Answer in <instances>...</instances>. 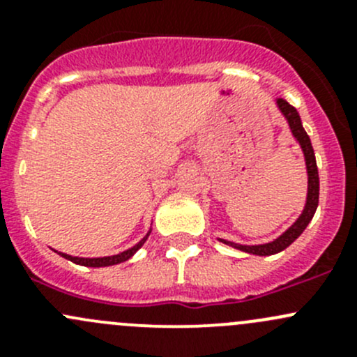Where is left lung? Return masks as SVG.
Listing matches in <instances>:
<instances>
[{"instance_id": "obj_1", "label": "left lung", "mask_w": 357, "mask_h": 357, "mask_svg": "<svg viewBox=\"0 0 357 357\" xmlns=\"http://www.w3.org/2000/svg\"><path fill=\"white\" fill-rule=\"evenodd\" d=\"M278 103L280 110L282 114L285 115V119L289 121V126L291 129V135L295 136V139L301 145L302 152H304L305 157V165H307V200H305V207L302 211L301 218L283 233L282 236H278L276 240L269 243H262V245H238V243L233 242H226V240H221L222 243L226 245H231L238 250L247 252V254H255V255H273L278 254V252L285 250L290 243H294L298 236L302 235L307 225L311 222L312 215H314L316 208H318V200H319V176H318V165H316V157H314V150H312L311 139H309L307 132L304 131L301 122V115L298 112L295 110V107H291L287 100L278 98L276 100Z\"/></svg>"}]
</instances>
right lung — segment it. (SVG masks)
<instances>
[{
	"label": "right lung",
	"mask_w": 357,
	"mask_h": 357,
	"mask_svg": "<svg viewBox=\"0 0 357 357\" xmlns=\"http://www.w3.org/2000/svg\"><path fill=\"white\" fill-rule=\"evenodd\" d=\"M149 235H150V233H149ZM149 235H146L145 238L142 240V242H139V243H136L135 247L128 248V250L121 252V254H117V255H109V257H93V259H89V257H72V255L62 254V252H59V254L62 255V257L68 259V261H72V262H74V264L88 266V268H103V266H114V264H119V262H124V261H128V259L131 257V255L135 254V252L138 250V248L142 247L143 243L146 242V238H149Z\"/></svg>",
	"instance_id": "obj_1"
}]
</instances>
